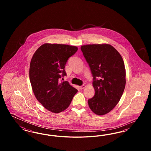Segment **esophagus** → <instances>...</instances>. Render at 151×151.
Listing matches in <instances>:
<instances>
[{
	"label": "esophagus",
	"mask_w": 151,
	"mask_h": 151,
	"mask_svg": "<svg viewBox=\"0 0 151 151\" xmlns=\"http://www.w3.org/2000/svg\"><path fill=\"white\" fill-rule=\"evenodd\" d=\"M86 87V85H83V86H79V89H81V90H82V89H84Z\"/></svg>",
	"instance_id": "esophagus-1"
}]
</instances>
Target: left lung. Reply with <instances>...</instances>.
<instances>
[{"label":"left lung","instance_id":"1","mask_svg":"<svg viewBox=\"0 0 151 151\" xmlns=\"http://www.w3.org/2000/svg\"><path fill=\"white\" fill-rule=\"evenodd\" d=\"M81 50L93 76L95 94L88 101L97 115L106 114L120 100L126 85V70L121 54L109 44L86 45Z\"/></svg>","mask_w":151,"mask_h":151}]
</instances>
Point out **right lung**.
Here are the masks:
<instances>
[{"label":"right lung","instance_id":"obj_1","mask_svg":"<svg viewBox=\"0 0 151 151\" xmlns=\"http://www.w3.org/2000/svg\"><path fill=\"white\" fill-rule=\"evenodd\" d=\"M78 49L74 46L45 43L31 59L29 78L33 93L44 108L52 113L65 110L78 92L68 81H59L66 76L65 65Z\"/></svg>","mask_w":151,"mask_h":151}]
</instances>
